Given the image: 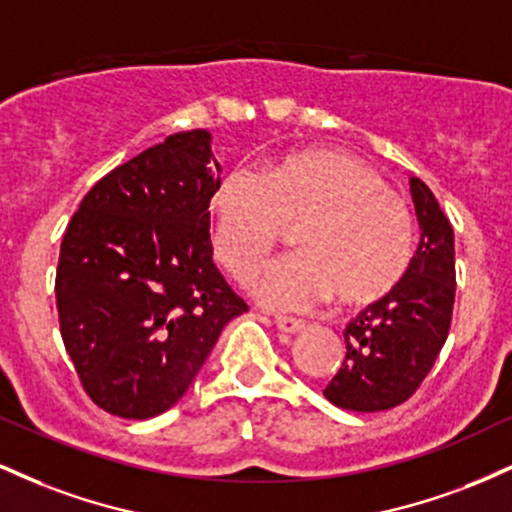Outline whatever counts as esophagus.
<instances>
[{"label": "esophagus", "instance_id": "obj_1", "mask_svg": "<svg viewBox=\"0 0 512 512\" xmlns=\"http://www.w3.org/2000/svg\"><path fill=\"white\" fill-rule=\"evenodd\" d=\"M274 325L279 327L281 332H286V334H296V332H301V330H303L305 322H303V320H298V317L276 315V317H274Z\"/></svg>", "mask_w": 512, "mask_h": 512}]
</instances>
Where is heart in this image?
I'll list each match as a JSON object with an SVG mask.
<instances>
[{
	"mask_svg": "<svg viewBox=\"0 0 512 512\" xmlns=\"http://www.w3.org/2000/svg\"><path fill=\"white\" fill-rule=\"evenodd\" d=\"M216 260L248 281L296 226L298 252L257 276L252 291L276 308L337 296L346 308L385 301L407 279L416 223L373 168L339 149L289 151L260 173L233 168L209 199Z\"/></svg>",
	"mask_w": 512,
	"mask_h": 512,
	"instance_id": "obj_1",
	"label": "heart"
}]
</instances>
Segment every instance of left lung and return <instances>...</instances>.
Segmentation results:
<instances>
[{"label":"left lung","instance_id":"8db88e82","mask_svg":"<svg viewBox=\"0 0 512 512\" xmlns=\"http://www.w3.org/2000/svg\"><path fill=\"white\" fill-rule=\"evenodd\" d=\"M421 243L407 279L344 330L342 368L325 397L349 411H385L419 390L448 339L455 305V233L424 180L411 178Z\"/></svg>","mask_w":512,"mask_h":512}]
</instances>
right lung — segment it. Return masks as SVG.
<instances>
[{
	"mask_svg": "<svg viewBox=\"0 0 512 512\" xmlns=\"http://www.w3.org/2000/svg\"><path fill=\"white\" fill-rule=\"evenodd\" d=\"M209 132L170 134L88 190L55 276L64 349L93 404L122 419L173 407L248 303L211 262Z\"/></svg>",
	"mask_w": 512,
	"mask_h": 512,
	"instance_id": "right-lung-1",
	"label": "right lung"
}]
</instances>
